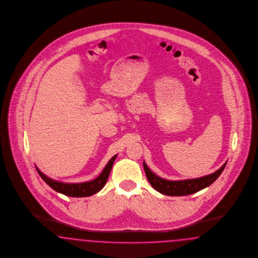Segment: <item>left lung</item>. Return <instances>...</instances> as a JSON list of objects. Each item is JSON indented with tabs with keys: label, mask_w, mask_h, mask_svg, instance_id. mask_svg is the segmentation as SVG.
Listing matches in <instances>:
<instances>
[{
	"label": "left lung",
	"mask_w": 258,
	"mask_h": 258,
	"mask_svg": "<svg viewBox=\"0 0 258 258\" xmlns=\"http://www.w3.org/2000/svg\"><path fill=\"white\" fill-rule=\"evenodd\" d=\"M226 165H227V162H225L224 165L222 166L219 170H217L216 172L210 175L198 177V178L168 180L155 175L154 172L150 170V168L145 163V161L143 162L145 173L151 185L153 186L156 191H158L163 195L177 197L194 194L198 191H201L204 188H206L210 184H212L219 177V175L222 174Z\"/></svg>",
	"instance_id": "1"
}]
</instances>
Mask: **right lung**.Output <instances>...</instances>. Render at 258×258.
<instances>
[{
	"instance_id": "add662e5",
	"label": "right lung",
	"mask_w": 258,
	"mask_h": 258,
	"mask_svg": "<svg viewBox=\"0 0 258 258\" xmlns=\"http://www.w3.org/2000/svg\"><path fill=\"white\" fill-rule=\"evenodd\" d=\"M116 157H117V155H114L113 157L107 162L103 172L95 179L90 180V181L80 182V183H67V182H62V181L52 179L45 174H43L36 166H35V168H36L39 175L41 176L42 179L54 191L61 193L65 196L83 198V197L92 196L103 189V186L105 185V183L107 181V178L109 176Z\"/></svg>"
}]
</instances>
